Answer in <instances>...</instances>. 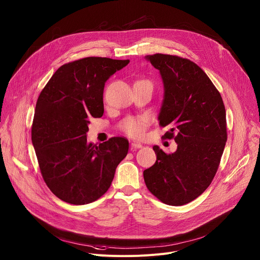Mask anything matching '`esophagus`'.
<instances>
[{"mask_svg": "<svg viewBox=\"0 0 260 260\" xmlns=\"http://www.w3.org/2000/svg\"><path fill=\"white\" fill-rule=\"evenodd\" d=\"M131 146H132V149H139V148H142V144L140 143H136V142H133L131 143Z\"/></svg>", "mask_w": 260, "mask_h": 260, "instance_id": "esophagus-1", "label": "esophagus"}]
</instances>
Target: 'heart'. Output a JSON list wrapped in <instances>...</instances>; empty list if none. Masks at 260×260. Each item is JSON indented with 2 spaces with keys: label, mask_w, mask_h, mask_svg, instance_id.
<instances>
[{
  "label": "heart",
  "mask_w": 260,
  "mask_h": 260,
  "mask_svg": "<svg viewBox=\"0 0 260 260\" xmlns=\"http://www.w3.org/2000/svg\"><path fill=\"white\" fill-rule=\"evenodd\" d=\"M147 119L145 117H128L121 124L122 131L132 138H141L146 129Z\"/></svg>",
  "instance_id": "heart-1"
}]
</instances>
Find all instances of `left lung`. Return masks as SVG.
Returning <instances> with one entry per match:
<instances>
[{"instance_id": "obj_1", "label": "left lung", "mask_w": 260, "mask_h": 260, "mask_svg": "<svg viewBox=\"0 0 260 260\" xmlns=\"http://www.w3.org/2000/svg\"><path fill=\"white\" fill-rule=\"evenodd\" d=\"M145 58L159 71L164 100L159 124L165 139L177 143L174 153L153 146L155 164L144 171L147 188L160 202L182 206L200 197L211 184L228 140L222 98L207 74L193 61L156 53Z\"/></svg>"}]
</instances>
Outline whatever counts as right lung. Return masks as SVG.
<instances>
[{"mask_svg": "<svg viewBox=\"0 0 260 260\" xmlns=\"http://www.w3.org/2000/svg\"><path fill=\"white\" fill-rule=\"evenodd\" d=\"M128 59L85 57L58 68L36 104L31 142L42 177L59 200L86 205L109 189L126 156L128 141L113 137L88 143L90 118L104 114L106 81Z\"/></svg>", "mask_w": 260, "mask_h": 260, "instance_id": "obj_1", "label": "right lung"}]
</instances>
